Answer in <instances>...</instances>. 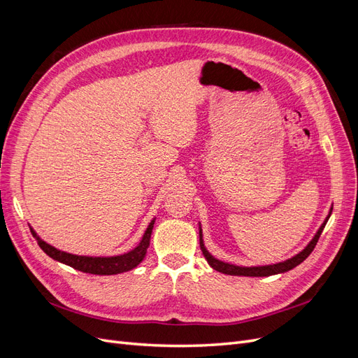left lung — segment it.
<instances>
[{
  "label": "left lung",
  "instance_id": "8db88e82",
  "mask_svg": "<svg viewBox=\"0 0 358 358\" xmlns=\"http://www.w3.org/2000/svg\"><path fill=\"white\" fill-rule=\"evenodd\" d=\"M331 213V210H330ZM330 218V215L326 218V221H324V224L320 227L318 233L315 234V237L310 241V243L303 249V251L300 254H297L296 257H292L289 259H287V262L284 263H278V264H272V266H262V267H239V266H233V264H229V263H222L220 262V259L213 258L208 251H206V248L203 245V239H201V230H200V248L203 251V255L206 257V259H208V263L215 268L218 270V272L221 273H227V275H237V276H270V275H278V273H284V272H288V270L294 268L296 266H299L300 263L305 262V259L310 255V252L313 251V248L317 246L318 243V239L324 230V227H326L327 221Z\"/></svg>",
  "mask_w": 358,
  "mask_h": 358
}]
</instances>
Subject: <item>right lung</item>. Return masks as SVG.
<instances>
[{"mask_svg":"<svg viewBox=\"0 0 358 358\" xmlns=\"http://www.w3.org/2000/svg\"><path fill=\"white\" fill-rule=\"evenodd\" d=\"M154 222L155 221L149 224V227L143 234V239L140 241L137 248H134L133 251H129L128 254L117 255V257H95L94 258V257H82V255L67 254L64 251H59V249H57V248L48 245L46 242H43L32 230H31V233L37 239V243L43 249V251H45L50 258L57 259V262H59V263H64L76 270H80V272L91 273V275H117V273L128 272V270L137 267L140 263L143 262V258L146 255V249L149 248V243H150V234H152Z\"/></svg>","mask_w":358,"mask_h":358,"instance_id":"obj_1","label":"right lung"}]
</instances>
